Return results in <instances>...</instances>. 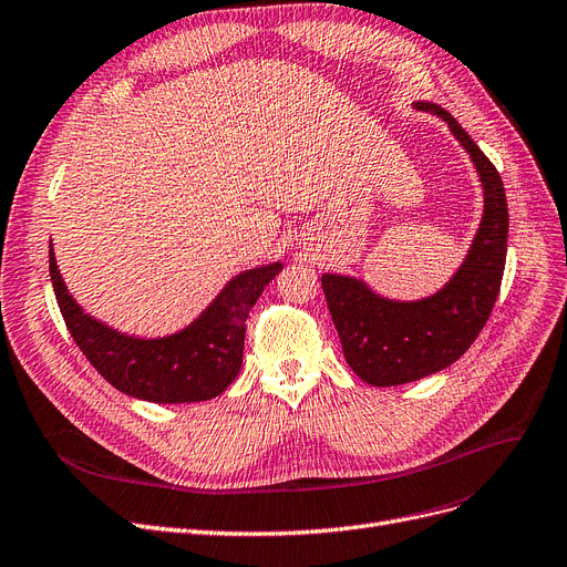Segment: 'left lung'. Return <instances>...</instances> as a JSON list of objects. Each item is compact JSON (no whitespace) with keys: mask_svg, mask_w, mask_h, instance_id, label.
Segmentation results:
<instances>
[{"mask_svg":"<svg viewBox=\"0 0 567 567\" xmlns=\"http://www.w3.org/2000/svg\"><path fill=\"white\" fill-rule=\"evenodd\" d=\"M413 107L444 118L470 154L484 186V215L465 261L442 289L425 299H388L360 278L322 272L324 299L346 362L375 388L421 381L463 358L491 318L507 259L509 213L495 165L439 104L413 102Z\"/></svg>","mask_w":567,"mask_h":567,"instance_id":"obj_1","label":"left lung"}]
</instances>
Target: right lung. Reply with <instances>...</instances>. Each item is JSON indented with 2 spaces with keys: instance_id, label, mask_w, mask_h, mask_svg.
<instances>
[{
  "instance_id": "obj_1",
  "label": "right lung",
  "mask_w": 567,
  "mask_h": 567,
  "mask_svg": "<svg viewBox=\"0 0 567 567\" xmlns=\"http://www.w3.org/2000/svg\"><path fill=\"white\" fill-rule=\"evenodd\" d=\"M49 247L55 299L81 352L116 390L156 404L213 400L236 381L243 367L245 320L264 287L282 270L280 261L243 270L192 324L167 337L140 339L95 320L72 299L53 245Z\"/></svg>"
}]
</instances>
